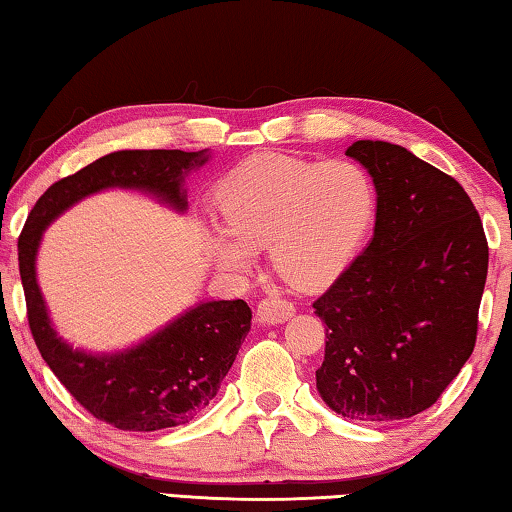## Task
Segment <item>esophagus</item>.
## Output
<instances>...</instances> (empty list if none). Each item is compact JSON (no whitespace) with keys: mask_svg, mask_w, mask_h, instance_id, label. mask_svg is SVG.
I'll use <instances>...</instances> for the list:
<instances>
[{"mask_svg":"<svg viewBox=\"0 0 512 512\" xmlns=\"http://www.w3.org/2000/svg\"><path fill=\"white\" fill-rule=\"evenodd\" d=\"M296 314V307L280 296H268L257 305V320L264 325H280Z\"/></svg>","mask_w":512,"mask_h":512,"instance_id":"obj_1","label":"esophagus"}]
</instances>
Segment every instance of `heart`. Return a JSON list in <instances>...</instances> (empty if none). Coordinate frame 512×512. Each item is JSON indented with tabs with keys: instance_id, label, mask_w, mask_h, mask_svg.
I'll use <instances>...</instances> for the list:
<instances>
[{
	"instance_id": "obj_1",
	"label": "heart",
	"mask_w": 512,
	"mask_h": 512,
	"mask_svg": "<svg viewBox=\"0 0 512 512\" xmlns=\"http://www.w3.org/2000/svg\"><path fill=\"white\" fill-rule=\"evenodd\" d=\"M223 230L207 250L223 273L241 275L250 250L266 248L273 271L300 289L332 282L357 255L375 216V185L354 160L311 162L264 153L225 178L216 196Z\"/></svg>"
}]
</instances>
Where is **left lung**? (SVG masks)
Here are the masks:
<instances>
[{
	"label": "left lung",
	"instance_id": "1",
	"mask_svg": "<svg viewBox=\"0 0 512 512\" xmlns=\"http://www.w3.org/2000/svg\"><path fill=\"white\" fill-rule=\"evenodd\" d=\"M345 155L375 183V235L314 302L327 325L316 388L343 418H413L474 350L488 241L465 189L404 146L359 140Z\"/></svg>",
	"mask_w": 512,
	"mask_h": 512
}]
</instances>
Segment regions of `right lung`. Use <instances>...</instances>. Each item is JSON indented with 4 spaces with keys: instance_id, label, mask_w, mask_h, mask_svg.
Instances as JSON below:
<instances>
[{
    "instance_id": "right-lung-1",
    "label": "right lung",
    "mask_w": 512,
    "mask_h": 512,
    "mask_svg": "<svg viewBox=\"0 0 512 512\" xmlns=\"http://www.w3.org/2000/svg\"><path fill=\"white\" fill-rule=\"evenodd\" d=\"M210 160L196 151H115L51 185L33 205L17 259L27 298L29 327L42 359L76 402L94 418L124 431L178 427L201 413L219 393L250 332L253 311L244 300H210L180 314L160 332L108 354L74 350L56 334L36 280V255L47 225L67 207L103 189H140L187 210L183 189L189 171Z\"/></svg>"
}]
</instances>
